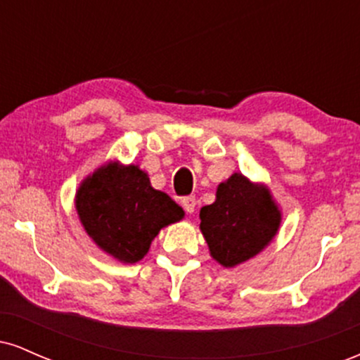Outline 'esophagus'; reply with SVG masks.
<instances>
[{
	"label": "esophagus",
	"mask_w": 360,
	"mask_h": 360,
	"mask_svg": "<svg viewBox=\"0 0 360 360\" xmlns=\"http://www.w3.org/2000/svg\"><path fill=\"white\" fill-rule=\"evenodd\" d=\"M181 203H183V208L186 210V212L193 213L194 208H196V198L186 196V198H183V201H181Z\"/></svg>",
	"instance_id": "esophagus-1"
}]
</instances>
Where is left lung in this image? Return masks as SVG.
<instances>
[{
    "instance_id": "obj_1",
    "label": "left lung",
    "mask_w": 360,
    "mask_h": 360,
    "mask_svg": "<svg viewBox=\"0 0 360 360\" xmlns=\"http://www.w3.org/2000/svg\"><path fill=\"white\" fill-rule=\"evenodd\" d=\"M200 229L212 257L235 267L259 254L278 233L281 210L264 184L235 172L218 184L214 203L200 212Z\"/></svg>"
}]
</instances>
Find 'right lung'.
<instances>
[{"mask_svg": "<svg viewBox=\"0 0 360 360\" xmlns=\"http://www.w3.org/2000/svg\"><path fill=\"white\" fill-rule=\"evenodd\" d=\"M76 210L93 242L125 264L143 259L157 233L184 217L171 196L152 188L146 171L120 162L105 164L82 181Z\"/></svg>", "mask_w": 360, "mask_h": 360, "instance_id": "1", "label": "right lung"}]
</instances>
